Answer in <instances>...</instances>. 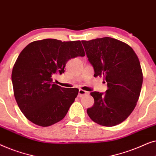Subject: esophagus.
<instances>
[{"label":"esophagus","instance_id":"esophagus-1","mask_svg":"<svg viewBox=\"0 0 156 156\" xmlns=\"http://www.w3.org/2000/svg\"><path fill=\"white\" fill-rule=\"evenodd\" d=\"M87 94H88V92H87V91H84V90H82V89H80V90H79V94H78V96L80 97H83V96Z\"/></svg>","mask_w":156,"mask_h":156}]
</instances>
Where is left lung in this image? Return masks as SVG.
Returning <instances> with one entry per match:
<instances>
[{
	"label": "left lung",
	"mask_w": 156,
	"mask_h": 156,
	"mask_svg": "<svg viewBox=\"0 0 156 156\" xmlns=\"http://www.w3.org/2000/svg\"><path fill=\"white\" fill-rule=\"evenodd\" d=\"M94 76H103L107 82L105 93L91 92L94 104L87 114L95 123L114 126L126 120L137 103L143 74L137 55L129 45L114 38L82 40Z\"/></svg>",
	"instance_id": "1"
}]
</instances>
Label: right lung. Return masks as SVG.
Masks as SVG:
<instances>
[{"mask_svg":"<svg viewBox=\"0 0 156 156\" xmlns=\"http://www.w3.org/2000/svg\"><path fill=\"white\" fill-rule=\"evenodd\" d=\"M84 55L79 40L44 39L23 49L12 69V83L17 104L29 121L46 127L64 119L79 89L62 88L52 77L65 72L69 59Z\"/></svg>","mask_w":156,"mask_h":156,"instance_id":"1","label":"right lung"}]
</instances>
